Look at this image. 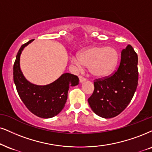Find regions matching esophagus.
<instances>
[{
	"mask_svg": "<svg viewBox=\"0 0 152 152\" xmlns=\"http://www.w3.org/2000/svg\"><path fill=\"white\" fill-rule=\"evenodd\" d=\"M79 79H80V83H82V82H84L86 80L85 78L83 77H82V76H79Z\"/></svg>",
	"mask_w": 152,
	"mask_h": 152,
	"instance_id": "34e87169",
	"label": "esophagus"
}]
</instances>
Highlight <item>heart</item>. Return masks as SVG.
I'll return each instance as SVG.
<instances>
[{"label": "heart", "mask_w": 152, "mask_h": 152, "mask_svg": "<svg viewBox=\"0 0 152 152\" xmlns=\"http://www.w3.org/2000/svg\"><path fill=\"white\" fill-rule=\"evenodd\" d=\"M118 61V53L111 46H92L82 50L79 56H73L71 61L79 69L89 67L93 77L102 78L114 70Z\"/></svg>", "instance_id": "1"}]
</instances>
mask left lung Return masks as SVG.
<instances>
[{"instance_id": "1", "label": "left lung", "mask_w": 152, "mask_h": 152, "mask_svg": "<svg viewBox=\"0 0 152 152\" xmlns=\"http://www.w3.org/2000/svg\"><path fill=\"white\" fill-rule=\"evenodd\" d=\"M137 55L128 45L122 50L117 70L111 76L94 82V90L88 99L94 113L104 118H110L125 109L137 87Z\"/></svg>"}]
</instances>
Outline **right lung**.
<instances>
[{
	"label": "right lung",
	"instance_id": "right-lung-1",
	"mask_svg": "<svg viewBox=\"0 0 152 152\" xmlns=\"http://www.w3.org/2000/svg\"><path fill=\"white\" fill-rule=\"evenodd\" d=\"M33 41L23 44L19 50L13 66V79L19 96L29 111L42 118H50L63 109L69 87L77 85L79 78L70 73H64L46 85H37L28 81L20 69V56L24 48Z\"/></svg>",
	"mask_w": 152,
	"mask_h": 152
}]
</instances>
